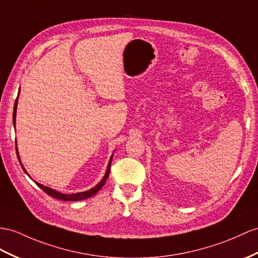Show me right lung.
Instances as JSON below:
<instances>
[{
  "label": "right lung",
  "instance_id": "obj_1",
  "mask_svg": "<svg viewBox=\"0 0 258 258\" xmlns=\"http://www.w3.org/2000/svg\"><path fill=\"white\" fill-rule=\"evenodd\" d=\"M20 90H21V89H20ZM18 96H20V92H18V95H17V98H16V100H15V104H14V110H13V123H14V127H15V124H16V109H17ZM16 144H17V143H16ZM16 154H17L18 161H20L21 165H22V167H23V169H24V172L28 175L27 171H26V169H25V167L23 166V163H22V161H21L20 154H18V149H17V146H16ZM111 160H112V155L110 156V159H109L108 165H107V169H106V173H105V175H104L103 179L100 180L97 185H95V186H94L93 188H91L90 190H86V191H82V192H75V194H70V195H68V194H62V192H60V191H58V190L52 189V188L47 187V186H45V185H41V184H39V183H37V181H35V183L37 184V186L40 187L43 191H45L46 194H48L49 196H51V197L56 198V199H59V200H63V202H78V200L87 199V198H90V197L94 196V195H95V194H97L100 189H102V187L105 185L106 180H107V178H108L109 172H110ZM28 176H29V175H28ZM29 177H30V176H29Z\"/></svg>",
  "mask_w": 258,
  "mask_h": 258
}]
</instances>
